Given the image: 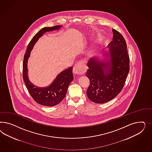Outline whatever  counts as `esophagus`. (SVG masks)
I'll list each match as a JSON object with an SVG mask.
<instances>
[{
    "mask_svg": "<svg viewBox=\"0 0 152 152\" xmlns=\"http://www.w3.org/2000/svg\"><path fill=\"white\" fill-rule=\"evenodd\" d=\"M86 71V67L83 62H78L75 64L73 68V73L76 75H83Z\"/></svg>",
    "mask_w": 152,
    "mask_h": 152,
    "instance_id": "34e87169",
    "label": "esophagus"
}]
</instances>
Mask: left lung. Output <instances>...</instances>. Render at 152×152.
<instances>
[{"instance_id": "obj_1", "label": "left lung", "mask_w": 152, "mask_h": 152, "mask_svg": "<svg viewBox=\"0 0 152 152\" xmlns=\"http://www.w3.org/2000/svg\"><path fill=\"white\" fill-rule=\"evenodd\" d=\"M110 47L109 61L91 60L88 62L86 76L90 80L88 98L92 102L102 104L116 96L124 86L130 69L126 43L122 34L115 29Z\"/></svg>"}]
</instances>
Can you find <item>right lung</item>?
<instances>
[{
	"instance_id": "1",
	"label": "right lung",
	"mask_w": 152,
	"mask_h": 152,
	"mask_svg": "<svg viewBox=\"0 0 152 152\" xmlns=\"http://www.w3.org/2000/svg\"><path fill=\"white\" fill-rule=\"evenodd\" d=\"M61 26L42 28L37 33L29 42L26 52L24 56L23 62V78L28 91L33 100L39 104L52 106L58 104L64 98L69 83L74 80L72 67H70L61 72L51 85L47 88H39L30 83L28 78L27 61L33 47L44 33L58 29Z\"/></svg>"
}]
</instances>
